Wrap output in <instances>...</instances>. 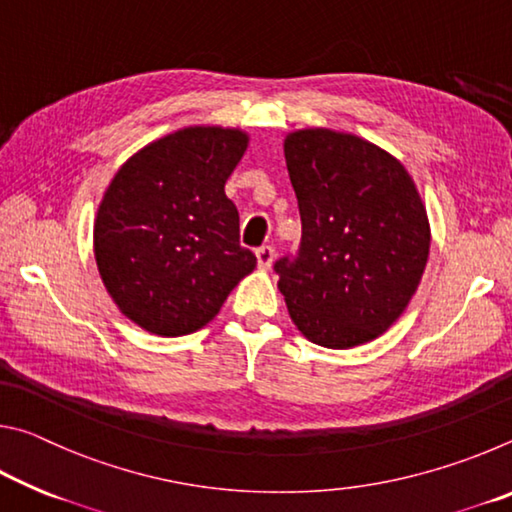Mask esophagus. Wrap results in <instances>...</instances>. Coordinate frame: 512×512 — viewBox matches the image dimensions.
<instances>
[{
	"instance_id": "obj_1",
	"label": "esophagus",
	"mask_w": 512,
	"mask_h": 512,
	"mask_svg": "<svg viewBox=\"0 0 512 512\" xmlns=\"http://www.w3.org/2000/svg\"><path fill=\"white\" fill-rule=\"evenodd\" d=\"M255 255H257V264H259V268H271V264H273V257H275V250H273V246H262V248H257L255 250Z\"/></svg>"
}]
</instances>
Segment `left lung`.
Here are the masks:
<instances>
[{"instance_id":"left-lung-1","label":"left lung","mask_w":512,"mask_h":512,"mask_svg":"<svg viewBox=\"0 0 512 512\" xmlns=\"http://www.w3.org/2000/svg\"><path fill=\"white\" fill-rule=\"evenodd\" d=\"M284 158L302 221L296 257L275 262L291 320L332 350L377 339L402 316L429 259L418 187L391 153L329 128L289 133Z\"/></svg>"}]
</instances>
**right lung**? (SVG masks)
<instances>
[{
	"mask_svg": "<svg viewBox=\"0 0 512 512\" xmlns=\"http://www.w3.org/2000/svg\"><path fill=\"white\" fill-rule=\"evenodd\" d=\"M248 149L239 128L189 126L128 158L94 219V257L121 314L158 336L210 323L257 257L239 246L225 180Z\"/></svg>",
	"mask_w": 512,
	"mask_h": 512,
	"instance_id": "add662e5",
	"label": "right lung"
}]
</instances>
